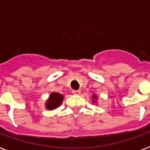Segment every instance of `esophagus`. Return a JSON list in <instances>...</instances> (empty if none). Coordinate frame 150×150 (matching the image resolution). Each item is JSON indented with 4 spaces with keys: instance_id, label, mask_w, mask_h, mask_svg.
<instances>
[{
    "instance_id": "esophagus-1",
    "label": "esophagus",
    "mask_w": 150,
    "mask_h": 150,
    "mask_svg": "<svg viewBox=\"0 0 150 150\" xmlns=\"http://www.w3.org/2000/svg\"><path fill=\"white\" fill-rule=\"evenodd\" d=\"M80 93H81L80 90H72L73 94H80Z\"/></svg>"
}]
</instances>
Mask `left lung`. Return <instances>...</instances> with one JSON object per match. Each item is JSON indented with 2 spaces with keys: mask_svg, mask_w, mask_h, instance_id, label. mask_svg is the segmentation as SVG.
<instances>
[{
  "mask_svg": "<svg viewBox=\"0 0 150 150\" xmlns=\"http://www.w3.org/2000/svg\"><path fill=\"white\" fill-rule=\"evenodd\" d=\"M93 98H96V96H93ZM94 102H95V100H93Z\"/></svg>",
  "mask_w": 150,
  "mask_h": 150,
  "instance_id": "left-lung-1",
  "label": "left lung"
}]
</instances>
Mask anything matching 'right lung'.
I'll return each instance as SVG.
<instances>
[{
    "mask_svg": "<svg viewBox=\"0 0 150 150\" xmlns=\"http://www.w3.org/2000/svg\"><path fill=\"white\" fill-rule=\"evenodd\" d=\"M63 98L64 96L61 94L57 93H53L50 94V98L46 103V107L48 110L55 109L61 105Z\"/></svg>",
    "mask_w": 150,
    "mask_h": 150,
    "instance_id": "add662e5",
    "label": "right lung"
}]
</instances>
